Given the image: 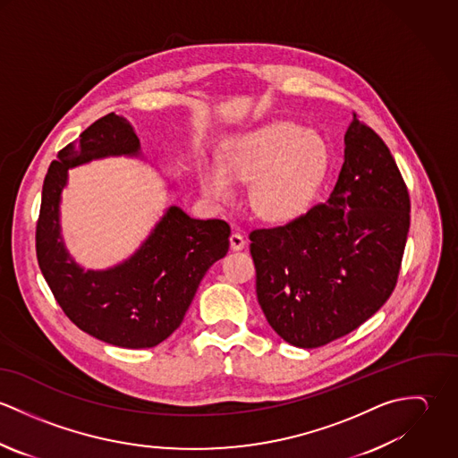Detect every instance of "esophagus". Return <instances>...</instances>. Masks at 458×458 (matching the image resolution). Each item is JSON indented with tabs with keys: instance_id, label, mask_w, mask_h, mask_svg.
<instances>
[{
	"instance_id": "34e87169",
	"label": "esophagus",
	"mask_w": 458,
	"mask_h": 458,
	"mask_svg": "<svg viewBox=\"0 0 458 458\" xmlns=\"http://www.w3.org/2000/svg\"><path fill=\"white\" fill-rule=\"evenodd\" d=\"M229 242H231V249H233V250H242V249H245V245H247V240H245L243 234H240V233H233L231 238H229Z\"/></svg>"
}]
</instances>
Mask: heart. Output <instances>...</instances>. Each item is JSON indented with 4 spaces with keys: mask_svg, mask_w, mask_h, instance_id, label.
I'll return each mask as SVG.
<instances>
[{
    "mask_svg": "<svg viewBox=\"0 0 458 458\" xmlns=\"http://www.w3.org/2000/svg\"><path fill=\"white\" fill-rule=\"evenodd\" d=\"M327 169V146L312 131L275 122L238 137L222 157V167L202 169L206 196L227 204L236 197L234 182H252L250 206L271 222L301 213Z\"/></svg>",
    "mask_w": 458,
    "mask_h": 458,
    "instance_id": "heart-1",
    "label": "heart"
}]
</instances>
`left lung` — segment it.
<instances>
[{
  "label": "left lung",
  "mask_w": 458,
  "mask_h": 458,
  "mask_svg": "<svg viewBox=\"0 0 458 458\" xmlns=\"http://www.w3.org/2000/svg\"><path fill=\"white\" fill-rule=\"evenodd\" d=\"M344 140L327 202L249 234L262 312L303 349L351 333L386 303L411 224L409 192L385 140L356 113Z\"/></svg>",
  "instance_id": "8db88e82"
}]
</instances>
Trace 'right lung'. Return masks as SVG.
<instances>
[{
	"label": "right lung",
	"mask_w": 458,
	"mask_h": 458,
	"mask_svg": "<svg viewBox=\"0 0 458 458\" xmlns=\"http://www.w3.org/2000/svg\"><path fill=\"white\" fill-rule=\"evenodd\" d=\"M109 155H139L131 123L114 113L89 125L53 160L37 220V261L79 329L118 347H155L182 325L202 276L227 254L231 227L218 218H191L171 206L129 261L84 271L68 258L60 236V194L70 167Z\"/></svg>",
	"instance_id": "right-lung-1"
}]
</instances>
